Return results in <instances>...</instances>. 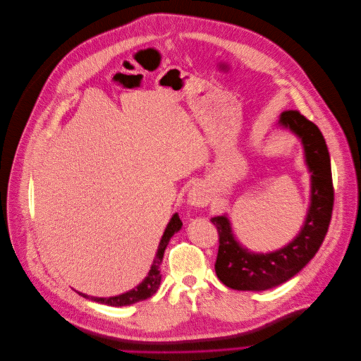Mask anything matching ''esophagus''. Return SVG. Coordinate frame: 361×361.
I'll use <instances>...</instances> for the list:
<instances>
[{"label": "esophagus", "instance_id": "obj_1", "mask_svg": "<svg viewBox=\"0 0 361 361\" xmlns=\"http://www.w3.org/2000/svg\"><path fill=\"white\" fill-rule=\"evenodd\" d=\"M210 202L209 192L201 183L194 185L190 192H188V204L192 205V207H205Z\"/></svg>", "mask_w": 361, "mask_h": 361}]
</instances>
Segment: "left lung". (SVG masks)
I'll return each mask as SVG.
<instances>
[{"instance_id": "1", "label": "left lung", "mask_w": 361, "mask_h": 361, "mask_svg": "<svg viewBox=\"0 0 361 361\" xmlns=\"http://www.w3.org/2000/svg\"><path fill=\"white\" fill-rule=\"evenodd\" d=\"M279 125L301 138L312 173V202L304 226L293 243L269 252L255 254L235 241L231 221L217 216L212 223L219 233L216 274L221 283L238 290H264L289 281L310 262L328 233L334 210L331 157L320 129L297 110L281 114Z\"/></svg>"}]
</instances>
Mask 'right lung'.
<instances>
[{
    "instance_id": "add662e5",
    "label": "right lung",
    "mask_w": 361,
    "mask_h": 361,
    "mask_svg": "<svg viewBox=\"0 0 361 361\" xmlns=\"http://www.w3.org/2000/svg\"><path fill=\"white\" fill-rule=\"evenodd\" d=\"M182 228V221L176 214H173V217L170 219L169 225L161 236V241L159 244V250L156 254V260H154L148 276L142 281V283H140L136 288H133L129 293H125L122 295H117V297H109V298H97V297H88L85 294H80L85 298H91L92 301L101 302V304H107L111 307H122V305H130L135 304L138 301H144L147 298H149L151 295H154L157 293V289L160 286L161 282V274H160V264L163 262V255H164V250L170 241V238L173 236L179 229Z\"/></svg>"
}]
</instances>
